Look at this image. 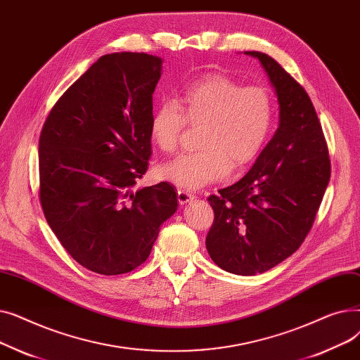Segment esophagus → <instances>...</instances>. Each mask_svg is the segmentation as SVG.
Returning <instances> with one entry per match:
<instances>
[{"instance_id": "34e87169", "label": "esophagus", "mask_w": 360, "mask_h": 360, "mask_svg": "<svg viewBox=\"0 0 360 360\" xmlns=\"http://www.w3.org/2000/svg\"><path fill=\"white\" fill-rule=\"evenodd\" d=\"M194 198H195V195L191 194V193L184 191V190H179V191H178V201H179L181 205H185V204H188V202H191Z\"/></svg>"}]
</instances>
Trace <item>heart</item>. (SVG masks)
Masks as SVG:
<instances>
[{"label":"heart","instance_id":"heart-1","mask_svg":"<svg viewBox=\"0 0 360 360\" xmlns=\"http://www.w3.org/2000/svg\"><path fill=\"white\" fill-rule=\"evenodd\" d=\"M273 120V101L266 89L242 87L224 75H207L188 84L175 102L158 106L150 136L162 151L172 153L185 121L204 124L201 150L162 165L159 178L188 191L224 179L231 167L245 169L259 156Z\"/></svg>","mask_w":360,"mask_h":360}]
</instances>
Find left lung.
I'll return each mask as SVG.
<instances>
[{
  "mask_svg": "<svg viewBox=\"0 0 360 360\" xmlns=\"http://www.w3.org/2000/svg\"><path fill=\"white\" fill-rule=\"evenodd\" d=\"M257 58L274 87L278 128L248 174L207 201L214 221L205 238L224 271L255 276L289 258L305 240L330 181L328 148L305 89L271 56Z\"/></svg>",
  "mask_w": 360,
  "mask_h": 360,
  "instance_id": "8db88e82",
  "label": "left lung"
}]
</instances>
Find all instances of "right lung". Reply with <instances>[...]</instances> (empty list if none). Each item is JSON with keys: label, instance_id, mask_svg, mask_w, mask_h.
I'll list each match as a JSON object with an SVG mask.
<instances>
[{"label": "right lung", "instance_id": "obj_1", "mask_svg": "<svg viewBox=\"0 0 360 360\" xmlns=\"http://www.w3.org/2000/svg\"><path fill=\"white\" fill-rule=\"evenodd\" d=\"M162 58L101 56L55 103L39 139V197L52 232L90 271L117 276L148 258L178 209L174 185L132 191L151 156Z\"/></svg>", "mask_w": 360, "mask_h": 360}]
</instances>
